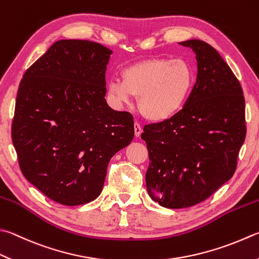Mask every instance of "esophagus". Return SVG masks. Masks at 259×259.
<instances>
[{
  "label": "esophagus",
  "mask_w": 259,
  "mask_h": 259,
  "mask_svg": "<svg viewBox=\"0 0 259 259\" xmlns=\"http://www.w3.org/2000/svg\"><path fill=\"white\" fill-rule=\"evenodd\" d=\"M134 132H135V136L136 138H139L142 134V127H141V125L138 123V121H135L134 123Z\"/></svg>",
  "instance_id": "1"
}]
</instances>
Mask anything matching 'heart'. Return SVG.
<instances>
[{"instance_id":"heart-1","label":"heart","mask_w":259,"mask_h":259,"mask_svg":"<svg viewBox=\"0 0 259 259\" xmlns=\"http://www.w3.org/2000/svg\"><path fill=\"white\" fill-rule=\"evenodd\" d=\"M121 77L123 81L109 82V95L121 105H131L133 97H140V113L152 121L177 114L194 83L193 71L186 62L164 58L136 63L125 69Z\"/></svg>"}]
</instances>
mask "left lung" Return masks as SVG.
<instances>
[{"mask_svg": "<svg viewBox=\"0 0 259 259\" xmlns=\"http://www.w3.org/2000/svg\"><path fill=\"white\" fill-rule=\"evenodd\" d=\"M196 54L197 79L183 109L141 135L150 164V197L168 208L205 201L230 179L246 138L242 88L220 54L207 42H179Z\"/></svg>", "mask_w": 259, "mask_h": 259, "instance_id": "8db88e82", "label": "left lung"}]
</instances>
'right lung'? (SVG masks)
I'll list each match as a JSON object with an SVG mask.
<instances>
[{
	"label": "right lung",
	"mask_w": 259,
	"mask_h": 259,
	"mask_svg": "<svg viewBox=\"0 0 259 259\" xmlns=\"http://www.w3.org/2000/svg\"><path fill=\"white\" fill-rule=\"evenodd\" d=\"M111 53L98 42L58 40L19 84L11 135L21 172L63 205L98 197L111 157L134 138L133 116L105 99Z\"/></svg>",
	"instance_id": "1"
}]
</instances>
